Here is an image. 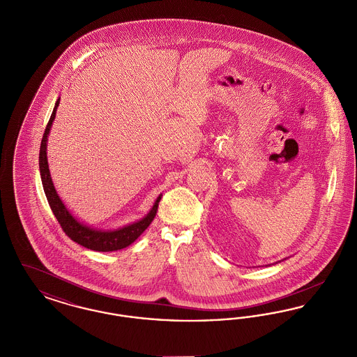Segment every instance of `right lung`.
Here are the masks:
<instances>
[{
    "instance_id": "add662e5",
    "label": "right lung",
    "mask_w": 357,
    "mask_h": 357,
    "mask_svg": "<svg viewBox=\"0 0 357 357\" xmlns=\"http://www.w3.org/2000/svg\"><path fill=\"white\" fill-rule=\"evenodd\" d=\"M59 102H60V99H57V102L54 104L51 119L48 121L47 128L44 131V136L41 139V146H40V156H38L43 187H44V191H45L48 204L51 206L52 211H53L56 220L60 223L63 231L73 242H77L79 245L84 246L86 249H91L95 252H114V250L127 248L150 226V223L153 222L156 215L158 206H159L162 197H159L155 201L151 211L143 220L135 222L132 225L124 226L118 230H114V231L93 230V229H89L88 226L82 225L80 222L76 221L70 215V213L67 210V207L64 206L63 201L60 199V197L57 195V192L54 190L51 174H50V167H48V160H47V140H48V134L51 130L52 121L56 116V109L59 107Z\"/></svg>"
}]
</instances>
